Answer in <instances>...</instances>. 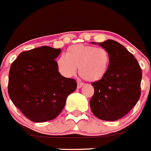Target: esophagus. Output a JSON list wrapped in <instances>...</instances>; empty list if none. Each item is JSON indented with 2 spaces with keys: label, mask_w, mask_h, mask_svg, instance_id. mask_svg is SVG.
<instances>
[{
  "label": "esophagus",
  "mask_w": 151,
  "mask_h": 151,
  "mask_svg": "<svg viewBox=\"0 0 151 151\" xmlns=\"http://www.w3.org/2000/svg\"><path fill=\"white\" fill-rule=\"evenodd\" d=\"M83 83H82V82H81V81H78V83H77V88L78 89H80L81 87L82 86H83Z\"/></svg>",
  "instance_id": "34e87169"
}]
</instances>
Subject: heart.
Listing matches in <instances>:
<instances>
[{
  "label": "heart",
  "mask_w": 151,
  "mask_h": 151,
  "mask_svg": "<svg viewBox=\"0 0 151 151\" xmlns=\"http://www.w3.org/2000/svg\"><path fill=\"white\" fill-rule=\"evenodd\" d=\"M110 65V56L104 47L75 45L68 48L65 56L56 60L59 72L66 78L75 76L78 68L81 77L89 81H98L105 76Z\"/></svg>",
  "instance_id": "1"
}]
</instances>
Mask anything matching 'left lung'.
<instances>
[{
	"label": "left lung",
	"mask_w": 151,
	"mask_h": 151,
	"mask_svg": "<svg viewBox=\"0 0 151 151\" xmlns=\"http://www.w3.org/2000/svg\"><path fill=\"white\" fill-rule=\"evenodd\" d=\"M98 44L108 51L110 65L103 78L92 83L95 91L90 108L98 118L114 121L126 115L139 99L142 70L132 53L119 42L108 40Z\"/></svg>",
	"instance_id": "obj_1"
}]
</instances>
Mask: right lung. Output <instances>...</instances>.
Masks as SVG:
<instances>
[{"mask_svg": "<svg viewBox=\"0 0 151 151\" xmlns=\"http://www.w3.org/2000/svg\"><path fill=\"white\" fill-rule=\"evenodd\" d=\"M61 49L48 46L22 52L12 62L8 92L14 106L30 120L42 123L56 118L67 97L77 88L74 79L62 76L55 59Z\"/></svg>", "mask_w": 151, "mask_h": 151, "instance_id": "right-lung-1", "label": "right lung"}]
</instances>
